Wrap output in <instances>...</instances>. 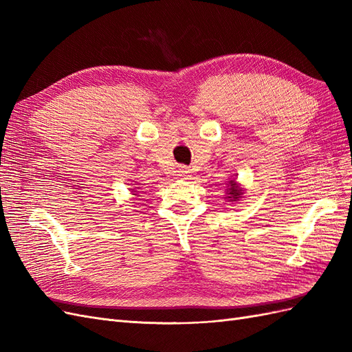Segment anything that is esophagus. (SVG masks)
I'll return each mask as SVG.
<instances>
[{"label":"esophagus","mask_w":352,"mask_h":352,"mask_svg":"<svg viewBox=\"0 0 352 352\" xmlns=\"http://www.w3.org/2000/svg\"><path fill=\"white\" fill-rule=\"evenodd\" d=\"M188 173H189V168L185 166H180L177 168V176H180V177H185Z\"/></svg>","instance_id":"34e87169"}]
</instances>
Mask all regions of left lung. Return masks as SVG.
Listing matches in <instances>:
<instances>
[{
    "label": "left lung",
    "instance_id": "obj_1",
    "mask_svg": "<svg viewBox=\"0 0 352 352\" xmlns=\"http://www.w3.org/2000/svg\"><path fill=\"white\" fill-rule=\"evenodd\" d=\"M226 194H228V197H226V198H228L229 201H239V198H242L243 189L238 185L236 180L233 179V180H229Z\"/></svg>",
    "mask_w": 352,
    "mask_h": 352
}]
</instances>
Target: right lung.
<instances>
[{"mask_svg": "<svg viewBox=\"0 0 352 352\" xmlns=\"http://www.w3.org/2000/svg\"><path fill=\"white\" fill-rule=\"evenodd\" d=\"M132 192H135V189H133V190H132ZM133 195H138V194H133Z\"/></svg>", "mask_w": 352, "mask_h": 352, "instance_id": "obj_1", "label": "right lung"}]
</instances>
